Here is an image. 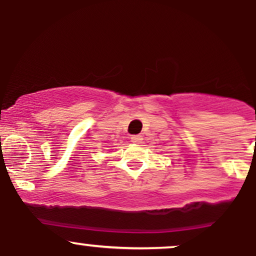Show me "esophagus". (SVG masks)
I'll return each mask as SVG.
<instances>
[{"label": "esophagus", "instance_id": "obj_1", "mask_svg": "<svg viewBox=\"0 0 256 256\" xmlns=\"http://www.w3.org/2000/svg\"><path fill=\"white\" fill-rule=\"evenodd\" d=\"M142 136L140 134H134V136H131V142L132 143H136V144H140V142H142Z\"/></svg>", "mask_w": 256, "mask_h": 256}]
</instances>
